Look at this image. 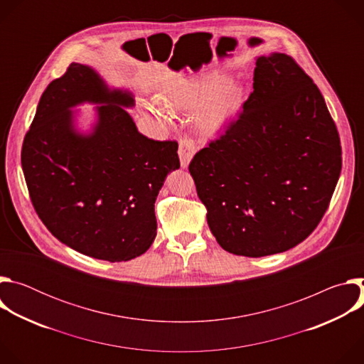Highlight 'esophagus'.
Returning a JSON list of instances; mask_svg holds the SVG:
<instances>
[{
	"instance_id": "34e87169",
	"label": "esophagus",
	"mask_w": 364,
	"mask_h": 364,
	"mask_svg": "<svg viewBox=\"0 0 364 364\" xmlns=\"http://www.w3.org/2000/svg\"><path fill=\"white\" fill-rule=\"evenodd\" d=\"M196 154V144L193 139H181L178 144V157H180V164L183 168H187L191 159Z\"/></svg>"
}]
</instances>
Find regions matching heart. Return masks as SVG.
I'll return each instance as SVG.
<instances>
[{"label": "heart", "mask_w": 364, "mask_h": 364, "mask_svg": "<svg viewBox=\"0 0 364 364\" xmlns=\"http://www.w3.org/2000/svg\"><path fill=\"white\" fill-rule=\"evenodd\" d=\"M161 103L151 100L146 112L161 122L170 125L172 112L196 114V125L205 135L220 132L242 109L245 89L240 83L230 80V75L220 70L201 73L194 79L176 83L163 96Z\"/></svg>", "instance_id": "1"}]
</instances>
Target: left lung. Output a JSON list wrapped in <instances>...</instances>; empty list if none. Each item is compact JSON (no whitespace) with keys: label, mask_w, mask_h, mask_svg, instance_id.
<instances>
[{"label":"left lung","mask_w":364,"mask_h":364,"mask_svg":"<svg viewBox=\"0 0 364 364\" xmlns=\"http://www.w3.org/2000/svg\"><path fill=\"white\" fill-rule=\"evenodd\" d=\"M188 170L218 243L261 257L317 228L340 177L341 145L317 85L275 51L256 58L243 112Z\"/></svg>","instance_id":"1"}]
</instances>
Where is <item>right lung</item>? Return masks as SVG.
Listing matches in <instances>:
<instances>
[{
  "label": "right lung",
  "instance_id": "obj_1",
  "mask_svg": "<svg viewBox=\"0 0 364 364\" xmlns=\"http://www.w3.org/2000/svg\"><path fill=\"white\" fill-rule=\"evenodd\" d=\"M83 102L98 105L87 132L73 109ZM134 107L131 90L72 63L43 92L21 149L30 198L46 228L108 262L148 250L157 236L155 198L167 174L180 168L178 144L142 135L127 111Z\"/></svg>",
  "mask_w": 364,
  "mask_h": 364
}]
</instances>
